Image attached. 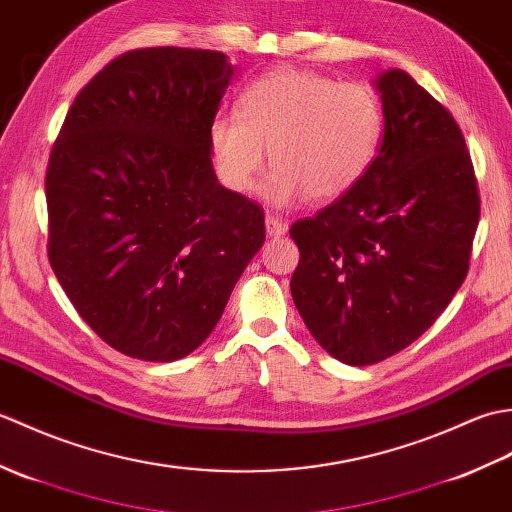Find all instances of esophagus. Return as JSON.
I'll list each match as a JSON object with an SVG mask.
<instances>
[{
    "instance_id": "esophagus-1",
    "label": "esophagus",
    "mask_w": 512,
    "mask_h": 512,
    "mask_svg": "<svg viewBox=\"0 0 512 512\" xmlns=\"http://www.w3.org/2000/svg\"><path fill=\"white\" fill-rule=\"evenodd\" d=\"M266 233H268L270 237L286 235V233H288V222H284V220H281V217H277V215H273V213H268V215H266Z\"/></svg>"
}]
</instances>
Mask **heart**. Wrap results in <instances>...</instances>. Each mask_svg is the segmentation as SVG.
I'll return each mask as SVG.
<instances>
[{"label": "heart", "instance_id": "heart-1", "mask_svg": "<svg viewBox=\"0 0 512 512\" xmlns=\"http://www.w3.org/2000/svg\"><path fill=\"white\" fill-rule=\"evenodd\" d=\"M383 127V105L367 85L279 68L248 85L237 116L215 118L209 147L228 189L253 191L270 151L277 169L266 187L270 202H330L365 178Z\"/></svg>", "mask_w": 512, "mask_h": 512}]
</instances>
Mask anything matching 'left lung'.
<instances>
[{
  "instance_id": "8db88e82",
  "label": "left lung",
  "mask_w": 512,
  "mask_h": 512,
  "mask_svg": "<svg viewBox=\"0 0 512 512\" xmlns=\"http://www.w3.org/2000/svg\"><path fill=\"white\" fill-rule=\"evenodd\" d=\"M383 138L365 178L290 226L292 301L325 352L374 365L427 332L469 273L480 193L447 107L405 70L374 81Z\"/></svg>"
}]
</instances>
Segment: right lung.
<instances>
[{"label":"right lung","instance_id":"1","mask_svg":"<svg viewBox=\"0 0 512 512\" xmlns=\"http://www.w3.org/2000/svg\"><path fill=\"white\" fill-rule=\"evenodd\" d=\"M231 76L215 50L125 52L76 94L50 151V266L81 319L140 361L200 347L266 239L262 206L213 171Z\"/></svg>","mask_w":512,"mask_h":512}]
</instances>
